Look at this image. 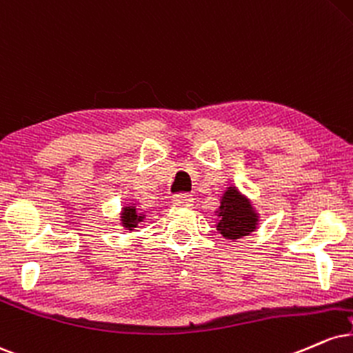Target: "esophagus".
Masks as SVG:
<instances>
[{
  "label": "esophagus",
  "mask_w": 353,
  "mask_h": 353,
  "mask_svg": "<svg viewBox=\"0 0 353 353\" xmlns=\"http://www.w3.org/2000/svg\"><path fill=\"white\" fill-rule=\"evenodd\" d=\"M172 203L175 206H183V208H186V206H192V203H193V198H192V194H176V196H173V200H172Z\"/></svg>",
  "instance_id": "1"
}]
</instances>
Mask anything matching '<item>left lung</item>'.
I'll return each mask as SVG.
<instances>
[{"label":"left lung","mask_w":353,"mask_h":353,"mask_svg":"<svg viewBox=\"0 0 353 353\" xmlns=\"http://www.w3.org/2000/svg\"><path fill=\"white\" fill-rule=\"evenodd\" d=\"M216 214V231L225 239H241L250 236L259 226V213L252 201L238 190V186H226L219 198Z\"/></svg>","instance_id":"obj_1"}]
</instances>
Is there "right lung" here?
I'll return each instance as SVG.
<instances>
[{"label":"right lung","instance_id":"1","mask_svg":"<svg viewBox=\"0 0 353 353\" xmlns=\"http://www.w3.org/2000/svg\"><path fill=\"white\" fill-rule=\"evenodd\" d=\"M145 216L147 214L140 208H137L135 203H128L120 211V225L125 228L127 231H134L135 228H139L140 223H143Z\"/></svg>","mask_w":353,"mask_h":353}]
</instances>
